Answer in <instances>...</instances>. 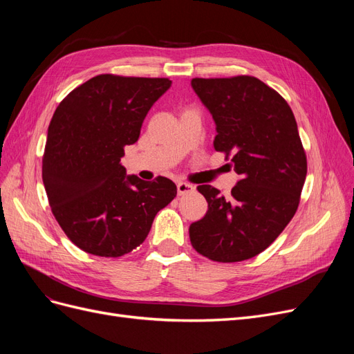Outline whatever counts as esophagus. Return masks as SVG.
I'll return each instance as SVG.
<instances>
[{
  "label": "esophagus",
  "instance_id": "obj_1",
  "mask_svg": "<svg viewBox=\"0 0 354 354\" xmlns=\"http://www.w3.org/2000/svg\"><path fill=\"white\" fill-rule=\"evenodd\" d=\"M194 190H195V187L187 185V183H178L177 185V194H178V196H185L187 194H192V192H194Z\"/></svg>",
  "mask_w": 354,
  "mask_h": 354
}]
</instances>
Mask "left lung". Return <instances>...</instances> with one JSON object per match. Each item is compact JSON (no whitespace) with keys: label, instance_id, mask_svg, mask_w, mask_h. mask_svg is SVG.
<instances>
[{"label":"left lung","instance_id":"obj_1","mask_svg":"<svg viewBox=\"0 0 354 354\" xmlns=\"http://www.w3.org/2000/svg\"><path fill=\"white\" fill-rule=\"evenodd\" d=\"M192 87L217 125L214 149L241 176L226 198L198 186L208 211L192 223V246L218 263H236L264 251L299 205L307 156L297 121L282 95L250 75L194 78Z\"/></svg>","mask_w":354,"mask_h":354}]
</instances>
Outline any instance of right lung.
I'll return each instance as SVG.
<instances>
[{"label": "right lung", "instance_id": "right-lung-1", "mask_svg": "<svg viewBox=\"0 0 354 354\" xmlns=\"http://www.w3.org/2000/svg\"><path fill=\"white\" fill-rule=\"evenodd\" d=\"M169 85L168 78L102 73L73 88L53 115L42 181L53 216L82 251L112 259L131 252L176 198L169 178L125 176L120 164Z\"/></svg>", "mask_w": 354, "mask_h": 354}]
</instances>
